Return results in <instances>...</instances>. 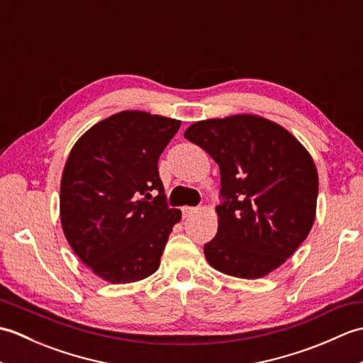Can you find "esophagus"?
<instances>
[{
  "mask_svg": "<svg viewBox=\"0 0 363 363\" xmlns=\"http://www.w3.org/2000/svg\"><path fill=\"white\" fill-rule=\"evenodd\" d=\"M196 211H198L196 207H189V206L182 207V217H184V218H189L190 215H194Z\"/></svg>",
  "mask_w": 363,
  "mask_h": 363,
  "instance_id": "obj_1",
  "label": "esophagus"
}]
</instances>
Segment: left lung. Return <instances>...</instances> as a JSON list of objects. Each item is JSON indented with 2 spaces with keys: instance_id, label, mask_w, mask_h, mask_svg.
<instances>
[{
  "instance_id": "8db88e82",
  "label": "left lung",
  "mask_w": 363,
  "mask_h": 363,
  "mask_svg": "<svg viewBox=\"0 0 363 363\" xmlns=\"http://www.w3.org/2000/svg\"><path fill=\"white\" fill-rule=\"evenodd\" d=\"M184 137L217 162L218 230L204 254L218 272L257 279L281 267L309 235L318 173L287 129L257 115L191 125Z\"/></svg>"
}]
</instances>
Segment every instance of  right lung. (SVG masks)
Listing matches in <instances>:
<instances>
[{
  "label": "right lung",
  "mask_w": 363,
  "mask_h": 363,
  "mask_svg": "<svg viewBox=\"0 0 363 363\" xmlns=\"http://www.w3.org/2000/svg\"><path fill=\"white\" fill-rule=\"evenodd\" d=\"M179 128V120L160 115L118 112L91 126L67 159L64 234L76 256L107 282L140 281L160 265L181 211L167 204L157 162Z\"/></svg>",
  "instance_id": "obj_1"
}]
</instances>
